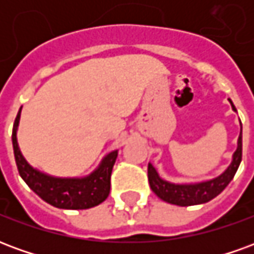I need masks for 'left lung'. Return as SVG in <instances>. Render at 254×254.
<instances>
[{
    "label": "left lung",
    "mask_w": 254,
    "mask_h": 254,
    "mask_svg": "<svg viewBox=\"0 0 254 254\" xmlns=\"http://www.w3.org/2000/svg\"><path fill=\"white\" fill-rule=\"evenodd\" d=\"M233 111L237 113L235 106L233 105L231 99H229ZM241 132L237 141V149L233 154V159L229 167L219 174L215 178L205 180L200 182H190V184H174V182L166 181L159 176L158 170L155 169L152 163H148V181L149 187L156 196L162 198L163 201L170 202L180 207H189V205H197L204 204L212 200L220 194L227 187L230 181L234 178L235 173L240 167L241 159H242V124L240 121Z\"/></svg>",
    "instance_id": "8db88e82"
}]
</instances>
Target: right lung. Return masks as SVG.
Returning <instances> with one entry per match:
<instances>
[{
	"instance_id": "obj_1",
	"label": "right lung",
	"mask_w": 254,
	"mask_h": 254,
	"mask_svg": "<svg viewBox=\"0 0 254 254\" xmlns=\"http://www.w3.org/2000/svg\"><path fill=\"white\" fill-rule=\"evenodd\" d=\"M20 107L14 120L12 143L20 177L42 200L61 209H88L103 202L110 193V177L118 156L114 149L103 156L99 166L85 177H54L38 170L27 162L17 143Z\"/></svg>"
}]
</instances>
